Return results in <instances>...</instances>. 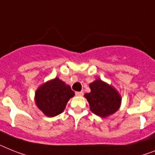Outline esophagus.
Segmentation results:
<instances>
[{
	"label": "esophagus",
	"instance_id": "obj_1",
	"mask_svg": "<svg viewBox=\"0 0 155 155\" xmlns=\"http://www.w3.org/2000/svg\"><path fill=\"white\" fill-rule=\"evenodd\" d=\"M75 94H76V96L81 97V96H83V92H76V93H75Z\"/></svg>",
	"mask_w": 155,
	"mask_h": 155
}]
</instances>
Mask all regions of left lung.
Instances as JSON below:
<instances>
[{
	"instance_id": "left-lung-1",
	"label": "left lung",
	"mask_w": 155,
	"mask_h": 155,
	"mask_svg": "<svg viewBox=\"0 0 155 155\" xmlns=\"http://www.w3.org/2000/svg\"><path fill=\"white\" fill-rule=\"evenodd\" d=\"M90 93H85L90 106V110L101 117L113 114L120 108L121 97L116 89L101 79H97L89 84Z\"/></svg>"
}]
</instances>
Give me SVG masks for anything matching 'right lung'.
<instances>
[{"label":"right lung","instance_id":"right-lung-1","mask_svg":"<svg viewBox=\"0 0 155 155\" xmlns=\"http://www.w3.org/2000/svg\"><path fill=\"white\" fill-rule=\"evenodd\" d=\"M74 96L70 85L58 78L43 83L35 92L37 107L47 116L54 117L64 111L67 102Z\"/></svg>","mask_w":155,"mask_h":155}]
</instances>
